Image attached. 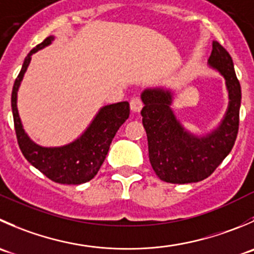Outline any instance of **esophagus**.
<instances>
[{
    "instance_id": "esophagus-1",
    "label": "esophagus",
    "mask_w": 254,
    "mask_h": 254,
    "mask_svg": "<svg viewBox=\"0 0 254 254\" xmlns=\"http://www.w3.org/2000/svg\"><path fill=\"white\" fill-rule=\"evenodd\" d=\"M142 108V102L139 97H134L130 100V109L134 113H139Z\"/></svg>"
}]
</instances>
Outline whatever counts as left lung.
<instances>
[{
  "instance_id": "8db88e82",
  "label": "left lung",
  "mask_w": 254,
  "mask_h": 254,
  "mask_svg": "<svg viewBox=\"0 0 254 254\" xmlns=\"http://www.w3.org/2000/svg\"><path fill=\"white\" fill-rule=\"evenodd\" d=\"M207 63L225 78L230 99L220 125L207 134L196 135L185 129L171 109V90L147 88L141 93L142 125L147 136L150 164L165 182L191 184L207 179L235 145L240 124L241 85L232 58L213 41Z\"/></svg>"
}]
</instances>
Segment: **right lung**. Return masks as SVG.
I'll use <instances>...</instances> for the list:
<instances>
[{"instance_id":"1","label":"right lung","mask_w":254,"mask_h":254,"mask_svg":"<svg viewBox=\"0 0 254 254\" xmlns=\"http://www.w3.org/2000/svg\"><path fill=\"white\" fill-rule=\"evenodd\" d=\"M54 37L49 36L34 47L24 58L18 77L12 89L11 105L13 114L17 141L27 161L33 165L52 181L58 184L80 185L90 181L99 171L109 151L115 134L129 118L130 107L127 102L115 103L100 108L89 127L74 141L63 146L46 147L36 144L26 134L17 109V92L23 75L31 63L32 54L49 46Z\"/></svg>"}]
</instances>
